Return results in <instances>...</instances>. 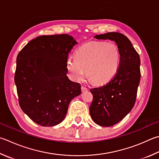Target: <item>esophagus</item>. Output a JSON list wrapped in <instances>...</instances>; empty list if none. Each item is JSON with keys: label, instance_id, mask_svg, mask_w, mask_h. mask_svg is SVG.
Here are the masks:
<instances>
[{"label": "esophagus", "instance_id": "esophagus-1", "mask_svg": "<svg viewBox=\"0 0 159 159\" xmlns=\"http://www.w3.org/2000/svg\"><path fill=\"white\" fill-rule=\"evenodd\" d=\"M81 90H82V92H84V91H87L89 89L86 87H84V86H82V87H81Z\"/></svg>", "mask_w": 159, "mask_h": 159}]
</instances>
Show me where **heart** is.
Here are the masks:
<instances>
[{
    "label": "heart",
    "instance_id": "obj_1",
    "mask_svg": "<svg viewBox=\"0 0 159 159\" xmlns=\"http://www.w3.org/2000/svg\"><path fill=\"white\" fill-rule=\"evenodd\" d=\"M120 64V54L117 45L111 42L92 41L80 47L75 57L69 56L66 68L74 80L84 77L96 84H103L112 80Z\"/></svg>",
    "mask_w": 159,
    "mask_h": 159
}]
</instances>
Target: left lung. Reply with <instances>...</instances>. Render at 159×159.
<instances>
[{"instance_id":"left-lung-1","label":"left lung","mask_w":159,"mask_h":159,"mask_svg":"<svg viewBox=\"0 0 159 159\" xmlns=\"http://www.w3.org/2000/svg\"><path fill=\"white\" fill-rule=\"evenodd\" d=\"M95 38L114 41L120 54V64L115 77L106 84L90 90L93 96L89 107L93 120L100 126L111 127L123 119L135 104L140 80V60L129 39L121 33L108 32Z\"/></svg>"}]
</instances>
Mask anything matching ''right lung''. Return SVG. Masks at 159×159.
<instances>
[{
	"label": "right lung",
	"instance_id": "1",
	"mask_svg": "<svg viewBox=\"0 0 159 159\" xmlns=\"http://www.w3.org/2000/svg\"><path fill=\"white\" fill-rule=\"evenodd\" d=\"M77 42L70 35H42L18 54L14 82L19 105L32 120L43 127L64 119L81 85L67 77L68 54Z\"/></svg>",
	"mask_w": 159,
	"mask_h": 159
}]
</instances>
